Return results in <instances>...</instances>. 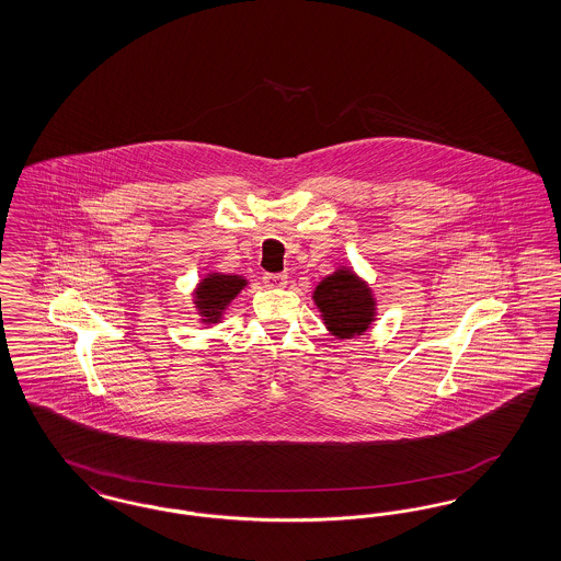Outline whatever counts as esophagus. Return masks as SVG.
<instances>
[{
    "instance_id": "obj_1",
    "label": "esophagus",
    "mask_w": 561,
    "mask_h": 561,
    "mask_svg": "<svg viewBox=\"0 0 561 561\" xmlns=\"http://www.w3.org/2000/svg\"><path fill=\"white\" fill-rule=\"evenodd\" d=\"M263 282H265L267 288H286L288 275H286V273H267V275L263 277Z\"/></svg>"
}]
</instances>
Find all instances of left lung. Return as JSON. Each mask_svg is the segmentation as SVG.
Masks as SVG:
<instances>
[{"instance_id": "left-lung-1", "label": "left lung", "mask_w": 561, "mask_h": 561, "mask_svg": "<svg viewBox=\"0 0 561 561\" xmlns=\"http://www.w3.org/2000/svg\"><path fill=\"white\" fill-rule=\"evenodd\" d=\"M321 320L336 339L364 334L376 320L373 290L351 268L339 267L313 290Z\"/></svg>"}]
</instances>
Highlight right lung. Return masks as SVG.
Masks as SVG:
<instances>
[{
  "label": "right lung",
  "mask_w": 561,
  "mask_h": 561,
  "mask_svg": "<svg viewBox=\"0 0 561 561\" xmlns=\"http://www.w3.org/2000/svg\"><path fill=\"white\" fill-rule=\"evenodd\" d=\"M248 286L241 275H225V273H208L195 288L193 305L199 311L204 323H218L225 309L231 300Z\"/></svg>",
  "instance_id": "obj_1"
}]
</instances>
